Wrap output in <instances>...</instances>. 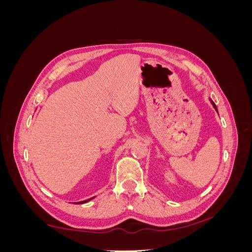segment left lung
Segmentation results:
<instances>
[{
	"instance_id": "1",
	"label": "left lung",
	"mask_w": 252,
	"mask_h": 252,
	"mask_svg": "<svg viewBox=\"0 0 252 252\" xmlns=\"http://www.w3.org/2000/svg\"><path fill=\"white\" fill-rule=\"evenodd\" d=\"M209 100H210V102H211V104H212V106H213V107H215V109L218 111V108H217V106H216V104L215 103H213V101L211 100V98H209Z\"/></svg>"
}]
</instances>
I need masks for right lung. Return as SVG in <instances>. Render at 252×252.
I'll use <instances>...</instances> for the list:
<instances>
[{"label": "right lung", "instance_id": "add662e5", "mask_svg": "<svg viewBox=\"0 0 252 252\" xmlns=\"http://www.w3.org/2000/svg\"><path fill=\"white\" fill-rule=\"evenodd\" d=\"M91 199H93V197H91ZM91 199H89V200H86V201H82V202H79L78 204H83V203H86V202H88V201H90Z\"/></svg>", "mask_w": 252, "mask_h": 252}]
</instances>
